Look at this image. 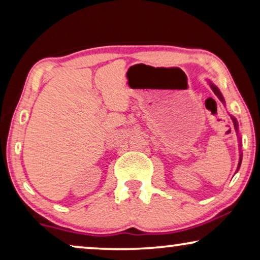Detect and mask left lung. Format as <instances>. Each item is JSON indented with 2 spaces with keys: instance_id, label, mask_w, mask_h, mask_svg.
Instances as JSON below:
<instances>
[{
  "instance_id": "obj_1",
  "label": "left lung",
  "mask_w": 260,
  "mask_h": 260,
  "mask_svg": "<svg viewBox=\"0 0 260 260\" xmlns=\"http://www.w3.org/2000/svg\"><path fill=\"white\" fill-rule=\"evenodd\" d=\"M211 87H212V90H213V92H214V93L218 95L219 97V99L220 101H221L223 104H225V99H223V97H222V94L220 93V91H219V88L215 86V85H213L212 83H211ZM232 120H233V123H234V129L237 130V133H238V122H237V119L234 118V117L232 116ZM239 135V134H238ZM240 147H241V144H240ZM240 165H241V154H240V159H239V165H238V169H239V167H240Z\"/></svg>"
}]
</instances>
